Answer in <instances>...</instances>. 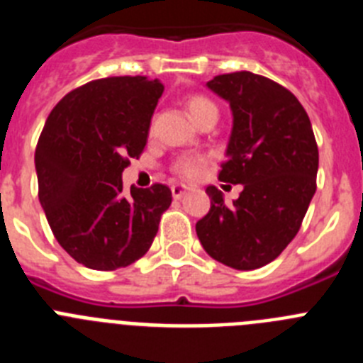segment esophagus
<instances>
[{
  "instance_id": "obj_1",
  "label": "esophagus",
  "mask_w": 363,
  "mask_h": 363,
  "mask_svg": "<svg viewBox=\"0 0 363 363\" xmlns=\"http://www.w3.org/2000/svg\"><path fill=\"white\" fill-rule=\"evenodd\" d=\"M171 191H172V196H174L176 200H179V198L185 196V194H187L189 187H184V185H172Z\"/></svg>"
}]
</instances>
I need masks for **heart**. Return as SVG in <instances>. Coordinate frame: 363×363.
Segmentation results:
<instances>
[{
    "label": "heart",
    "mask_w": 363,
    "mask_h": 363,
    "mask_svg": "<svg viewBox=\"0 0 363 363\" xmlns=\"http://www.w3.org/2000/svg\"><path fill=\"white\" fill-rule=\"evenodd\" d=\"M187 111L191 120L196 121L198 118L207 114V112H218V108L216 105H214L209 98H205V96H191V98L187 99ZM201 171H203V160L200 158L184 160L178 167L179 176L185 179H196L198 176L201 174Z\"/></svg>",
    "instance_id": "1"
}]
</instances>
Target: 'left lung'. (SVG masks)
Segmentation results:
<instances>
[{
  "label": "left lung",
  "instance_id": "obj_1",
  "mask_svg": "<svg viewBox=\"0 0 363 363\" xmlns=\"http://www.w3.org/2000/svg\"><path fill=\"white\" fill-rule=\"evenodd\" d=\"M207 86L233 112L218 178L243 189L225 203L209 185L211 211L196 234L211 258L252 271L278 258L300 230L316 192L318 147L306 108L277 82L242 70L214 76Z\"/></svg>",
  "mask_w": 363,
  "mask_h": 363
}]
</instances>
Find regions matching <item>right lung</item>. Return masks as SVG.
Listing matches in <instances>:
<instances>
[{
	"label": "right lung",
	"instance_id": "obj_1",
	"mask_svg": "<svg viewBox=\"0 0 363 363\" xmlns=\"http://www.w3.org/2000/svg\"><path fill=\"white\" fill-rule=\"evenodd\" d=\"M163 85L145 76L86 83L52 108L38 140V196L57 243L78 264L114 271L142 258L169 209L167 185L130 187L121 172L143 152Z\"/></svg>",
	"mask_w": 363,
	"mask_h": 363
}]
</instances>
